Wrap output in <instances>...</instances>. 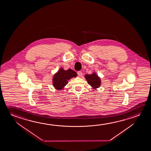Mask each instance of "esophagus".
Returning a JSON list of instances; mask_svg holds the SVG:
<instances>
[{
  "instance_id": "esophagus-1",
  "label": "esophagus",
  "mask_w": 151,
  "mask_h": 151,
  "mask_svg": "<svg viewBox=\"0 0 151 151\" xmlns=\"http://www.w3.org/2000/svg\"><path fill=\"white\" fill-rule=\"evenodd\" d=\"M77 74L78 75V76H81L82 75H83V73H82V72L81 71H78V72H77Z\"/></svg>"
}]
</instances>
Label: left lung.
Returning <instances> with one entry per match:
<instances>
[{"label": "left lung", "instance_id": "left-lung-1", "mask_svg": "<svg viewBox=\"0 0 151 151\" xmlns=\"http://www.w3.org/2000/svg\"><path fill=\"white\" fill-rule=\"evenodd\" d=\"M85 78L86 79L88 84L91 85L94 89L97 88L101 86V78L98 76V75H97L96 73H93L91 74L85 75Z\"/></svg>", "mask_w": 151, "mask_h": 151}]
</instances>
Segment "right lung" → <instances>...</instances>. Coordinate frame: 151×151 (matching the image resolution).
<instances>
[{"mask_svg":"<svg viewBox=\"0 0 151 151\" xmlns=\"http://www.w3.org/2000/svg\"><path fill=\"white\" fill-rule=\"evenodd\" d=\"M76 73L72 69H68L65 70L61 68L53 76V86L55 88L58 90L63 89V88L68 84V80L73 77H76Z\"/></svg>","mask_w":151,"mask_h":151,"instance_id":"obj_1","label":"right lung"}]
</instances>
